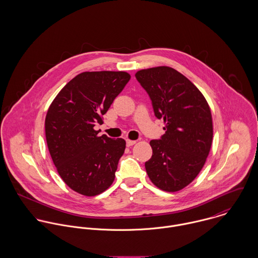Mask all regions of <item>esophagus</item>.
Instances as JSON below:
<instances>
[{"mask_svg": "<svg viewBox=\"0 0 258 258\" xmlns=\"http://www.w3.org/2000/svg\"><path fill=\"white\" fill-rule=\"evenodd\" d=\"M135 143H136V141H135V140H126V145H127L128 147L133 146Z\"/></svg>", "mask_w": 258, "mask_h": 258, "instance_id": "34e87169", "label": "esophagus"}]
</instances>
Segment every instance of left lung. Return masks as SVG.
<instances>
[{
	"label": "left lung",
	"instance_id": "1",
	"mask_svg": "<svg viewBox=\"0 0 258 258\" xmlns=\"http://www.w3.org/2000/svg\"><path fill=\"white\" fill-rule=\"evenodd\" d=\"M136 79L152 101L155 116L166 131L150 141L153 150L145 163L152 183L165 191H177L191 183L204 167L213 142L210 106L202 92L176 70H142Z\"/></svg>",
	"mask_w": 258,
	"mask_h": 258
}]
</instances>
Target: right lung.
<instances>
[{
	"label": "right lung",
	"mask_w": 258,
	"mask_h": 258,
	"mask_svg": "<svg viewBox=\"0 0 258 258\" xmlns=\"http://www.w3.org/2000/svg\"><path fill=\"white\" fill-rule=\"evenodd\" d=\"M125 72H86L56 95L45 117V138L56 170L71 188L93 197L110 186L126 142L97 136L96 123L130 80Z\"/></svg>",
	"instance_id": "right-lung-1"
}]
</instances>
